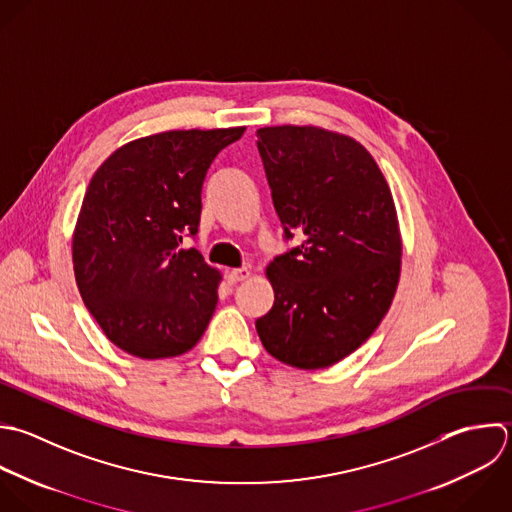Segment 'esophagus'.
Returning <instances> with one entry per match:
<instances>
[{
	"instance_id": "1",
	"label": "esophagus",
	"mask_w": 512,
	"mask_h": 512,
	"mask_svg": "<svg viewBox=\"0 0 512 512\" xmlns=\"http://www.w3.org/2000/svg\"><path fill=\"white\" fill-rule=\"evenodd\" d=\"M249 275H251V269H249V267L231 269V271H227V283L235 285V283H239V281H245Z\"/></svg>"
}]
</instances>
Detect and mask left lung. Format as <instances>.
I'll use <instances>...</instances> for the list:
<instances>
[{
	"instance_id": "8db88e82",
	"label": "left lung",
	"mask_w": 512,
	"mask_h": 512,
	"mask_svg": "<svg viewBox=\"0 0 512 512\" xmlns=\"http://www.w3.org/2000/svg\"><path fill=\"white\" fill-rule=\"evenodd\" d=\"M257 149L285 239L303 241L267 267L275 303L255 327L281 363L325 369L373 335L395 297L403 247L393 195L347 135L263 127Z\"/></svg>"
}]
</instances>
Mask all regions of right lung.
<instances>
[{"instance_id":"add662e5","label":"right lung","mask_w":512,"mask_h":512,"mask_svg":"<svg viewBox=\"0 0 512 512\" xmlns=\"http://www.w3.org/2000/svg\"><path fill=\"white\" fill-rule=\"evenodd\" d=\"M245 127L165 131L113 151L89 181L73 233L81 299L129 355L187 353L205 333L221 275L183 249L201 217L213 159Z\"/></svg>"}]
</instances>
